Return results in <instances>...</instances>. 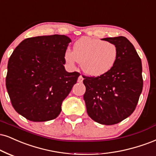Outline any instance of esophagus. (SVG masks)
I'll return each instance as SVG.
<instances>
[{
  "label": "esophagus",
  "instance_id": "esophagus-1",
  "mask_svg": "<svg viewBox=\"0 0 156 156\" xmlns=\"http://www.w3.org/2000/svg\"><path fill=\"white\" fill-rule=\"evenodd\" d=\"M83 76H80L78 78V82H79V83H82V82H83Z\"/></svg>",
  "mask_w": 156,
  "mask_h": 156
}]
</instances>
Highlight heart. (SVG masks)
Instances as JSON below:
<instances>
[{
  "mask_svg": "<svg viewBox=\"0 0 156 156\" xmlns=\"http://www.w3.org/2000/svg\"><path fill=\"white\" fill-rule=\"evenodd\" d=\"M64 57L70 66L78 62L86 74L99 76L109 72L115 65L119 48L113 43L83 37L74 43L73 51H65Z\"/></svg>",
  "mask_w": 156,
  "mask_h": 156,
  "instance_id": "1",
  "label": "heart"
}]
</instances>
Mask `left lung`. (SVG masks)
Returning a JSON list of instances; mask_svg holds the SVG:
<instances>
[{"instance_id": "8db88e82", "label": "left lung", "mask_w": 156, "mask_h": 156, "mask_svg": "<svg viewBox=\"0 0 156 156\" xmlns=\"http://www.w3.org/2000/svg\"><path fill=\"white\" fill-rule=\"evenodd\" d=\"M119 48L114 67L97 77L85 76L83 95L86 111L91 119L105 125L119 123L132 114L143 87L142 61L126 37H106Z\"/></svg>"}]
</instances>
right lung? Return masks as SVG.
Listing matches in <instances>:
<instances>
[{
  "label": "right lung",
  "instance_id": "1",
  "mask_svg": "<svg viewBox=\"0 0 156 156\" xmlns=\"http://www.w3.org/2000/svg\"><path fill=\"white\" fill-rule=\"evenodd\" d=\"M70 37L52 35L22 41L9 59L5 86L14 110L31 121L53 120L80 73H68L64 55Z\"/></svg>",
  "mask_w": 156,
  "mask_h": 156
}]
</instances>
